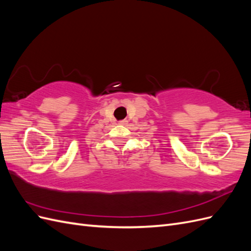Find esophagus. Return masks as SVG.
<instances>
[{
    "label": "esophagus",
    "mask_w": 251,
    "mask_h": 251,
    "mask_svg": "<svg viewBox=\"0 0 251 251\" xmlns=\"http://www.w3.org/2000/svg\"><path fill=\"white\" fill-rule=\"evenodd\" d=\"M119 124L120 125H124V126H126L127 125V120H126V119L125 120H120Z\"/></svg>",
    "instance_id": "esophagus-1"
}]
</instances>
